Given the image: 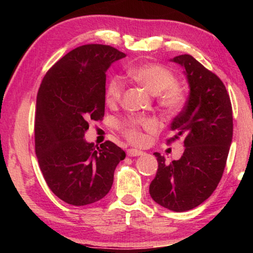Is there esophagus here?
Returning <instances> with one entry per match:
<instances>
[{
  "mask_svg": "<svg viewBox=\"0 0 253 253\" xmlns=\"http://www.w3.org/2000/svg\"><path fill=\"white\" fill-rule=\"evenodd\" d=\"M144 152L138 151V149H134V148H129L127 151V155L129 157H136V156H140L143 155Z\"/></svg>",
  "mask_w": 253,
  "mask_h": 253,
  "instance_id": "1",
  "label": "esophagus"
}]
</instances>
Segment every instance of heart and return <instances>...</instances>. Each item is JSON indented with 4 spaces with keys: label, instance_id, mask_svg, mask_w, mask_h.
I'll return each mask as SVG.
<instances>
[{
    "label": "heart",
    "instance_id": "heart-1",
    "mask_svg": "<svg viewBox=\"0 0 253 253\" xmlns=\"http://www.w3.org/2000/svg\"><path fill=\"white\" fill-rule=\"evenodd\" d=\"M128 76L136 83L142 84L145 89L157 95L163 91L161 97L162 105L169 109H177L183 104L184 96L181 89L176 85V78L164 66L156 65V63H144L130 68L128 70ZM124 92L123 81L114 77L109 80L106 89V100L109 104H114L121 99ZM138 127L144 129L154 130L156 128L155 123L149 119L139 118L130 121L124 126V131L127 138L132 143L138 144L143 140V134Z\"/></svg>",
    "mask_w": 253,
    "mask_h": 253
}]
</instances>
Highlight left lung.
Returning <instances> with one entry per match:
<instances>
[{
    "mask_svg": "<svg viewBox=\"0 0 253 253\" xmlns=\"http://www.w3.org/2000/svg\"><path fill=\"white\" fill-rule=\"evenodd\" d=\"M184 69L190 88L183 110L170 124L175 134L184 137L182 157L166 164L157 157L156 176L149 194L161 207L174 212L194 209L209 199L223 174L232 142V106L221 79L190 54L170 59Z\"/></svg>",
    "mask_w": 253,
    "mask_h": 253,
    "instance_id": "8db88e82",
    "label": "left lung"
}]
</instances>
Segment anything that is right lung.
<instances>
[{"instance_id": "add662e5", "label": "right lung", "mask_w": 253, "mask_h": 253, "mask_svg": "<svg viewBox=\"0 0 253 253\" xmlns=\"http://www.w3.org/2000/svg\"><path fill=\"white\" fill-rule=\"evenodd\" d=\"M126 54L104 44L71 50L50 68L37 96L36 154L50 190L83 207L105 198L126 157L116 144L85 140L89 122L105 115L106 71Z\"/></svg>"}]
</instances>
